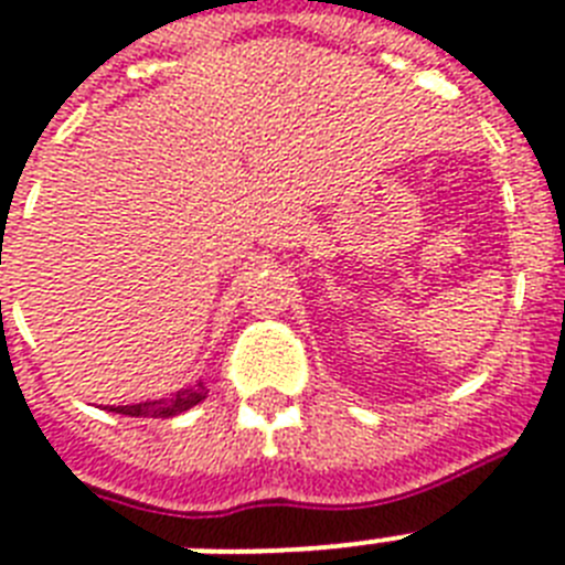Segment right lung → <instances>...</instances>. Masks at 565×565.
Returning a JSON list of instances; mask_svg holds the SVG:
<instances>
[{
    "instance_id": "right-lung-1",
    "label": "right lung",
    "mask_w": 565,
    "mask_h": 565,
    "mask_svg": "<svg viewBox=\"0 0 565 565\" xmlns=\"http://www.w3.org/2000/svg\"><path fill=\"white\" fill-rule=\"evenodd\" d=\"M205 383H194V386H185L173 392L171 397H162V401H145V403H132V406H109V412H118V415H130V417H173L188 412L191 406L205 401Z\"/></svg>"
}]
</instances>
